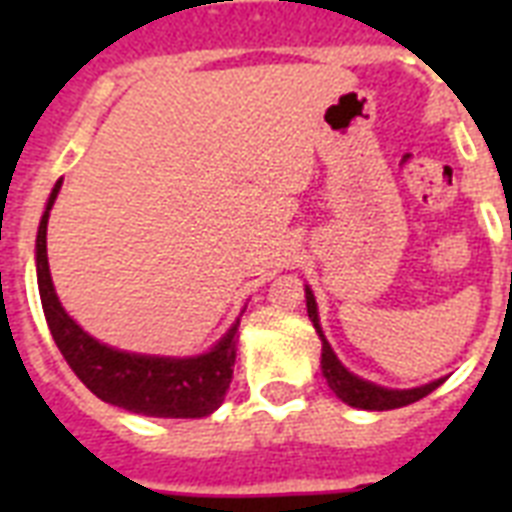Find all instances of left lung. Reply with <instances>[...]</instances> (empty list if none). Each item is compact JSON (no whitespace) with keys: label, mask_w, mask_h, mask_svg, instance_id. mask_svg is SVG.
<instances>
[{"label":"left lung","mask_w":512,"mask_h":512,"mask_svg":"<svg viewBox=\"0 0 512 512\" xmlns=\"http://www.w3.org/2000/svg\"><path fill=\"white\" fill-rule=\"evenodd\" d=\"M305 300H308V316H311L313 327L321 337V369H324V377H327L329 388L335 390V396L340 401H345L348 406H356V409H369V412H385V409H398V406L414 404L420 401L428 393L441 385L444 380L430 382V385H422V388L412 390H388L380 388V385H372V382L358 380L356 374H350L345 366L337 361V356L329 348V342L324 340L319 327V311H316V300H313L311 289H305Z\"/></svg>","instance_id":"obj_1"}]
</instances>
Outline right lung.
I'll list each match as a JSON object with an SVG mask.
<instances>
[{"instance_id": "obj_1", "label": "right lung", "mask_w": 512, "mask_h": 512, "mask_svg": "<svg viewBox=\"0 0 512 512\" xmlns=\"http://www.w3.org/2000/svg\"><path fill=\"white\" fill-rule=\"evenodd\" d=\"M60 183L52 188L36 233V279L52 340L71 372L106 404L146 417H207L223 404L236 364V327L215 348L196 358L135 356L100 345L74 319H68L52 289L47 265V217Z\"/></svg>"}]
</instances>
